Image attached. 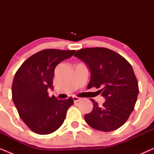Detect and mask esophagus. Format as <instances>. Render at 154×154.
<instances>
[{
  "instance_id": "34e87169",
  "label": "esophagus",
  "mask_w": 154,
  "mask_h": 154,
  "mask_svg": "<svg viewBox=\"0 0 154 154\" xmlns=\"http://www.w3.org/2000/svg\"><path fill=\"white\" fill-rule=\"evenodd\" d=\"M73 101H74V102H79L81 99L80 97H76V96H73Z\"/></svg>"
}]
</instances>
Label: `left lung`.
<instances>
[{
	"label": "left lung",
	"instance_id": "left-lung-1",
	"mask_svg": "<svg viewBox=\"0 0 154 154\" xmlns=\"http://www.w3.org/2000/svg\"><path fill=\"white\" fill-rule=\"evenodd\" d=\"M75 57L89 67L90 81L88 89L101 88L106 99L99 106L93 99V109L85 120L94 129L110 132L121 127L133 111L139 93L137 78L129 62L119 54L105 48H84Z\"/></svg>",
	"mask_w": 154,
	"mask_h": 154
}]
</instances>
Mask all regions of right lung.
<instances>
[{"label":"right lung","mask_w":154,"mask_h":154,"mask_svg":"<svg viewBox=\"0 0 154 154\" xmlns=\"http://www.w3.org/2000/svg\"><path fill=\"white\" fill-rule=\"evenodd\" d=\"M75 50L46 49L31 56L21 65L12 85V100L24 123L35 133L48 134L64 123L66 111L73 104L72 97H50L53 90L55 67L70 58Z\"/></svg>","instance_id":"right-lung-1"}]
</instances>
